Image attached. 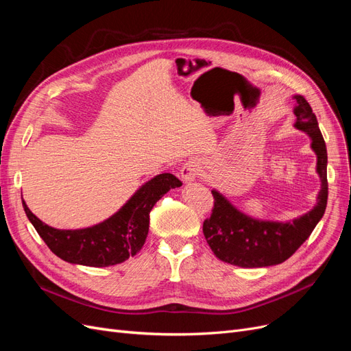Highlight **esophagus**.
Returning <instances> with one entry per match:
<instances>
[{
    "instance_id": "obj_1",
    "label": "esophagus",
    "mask_w": 351,
    "mask_h": 351,
    "mask_svg": "<svg viewBox=\"0 0 351 351\" xmlns=\"http://www.w3.org/2000/svg\"><path fill=\"white\" fill-rule=\"evenodd\" d=\"M199 173H200V167L196 161H189L182 167V169H180V176H182V180L184 183L195 182Z\"/></svg>"
}]
</instances>
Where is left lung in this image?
<instances>
[{
  "label": "left lung",
  "mask_w": 351,
  "mask_h": 351,
  "mask_svg": "<svg viewBox=\"0 0 351 351\" xmlns=\"http://www.w3.org/2000/svg\"><path fill=\"white\" fill-rule=\"evenodd\" d=\"M294 127L311 137V147L316 154V173L321 180V190L316 205L306 214L290 221H267L244 214L231 202L212 190L214 209L204 222V234L222 262L241 268H265L282 263L309 239L313 228L325 214L328 200L326 146L309 102L302 95H294Z\"/></svg>",
  "instance_id": "8db88e82"
}]
</instances>
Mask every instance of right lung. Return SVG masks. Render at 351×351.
Returning a JSON list of instances; mask_svg holds the SVG:
<instances>
[{"instance_id":"right-lung-1","label":"right lung","mask_w":351,"mask_h":351,"mask_svg":"<svg viewBox=\"0 0 351 351\" xmlns=\"http://www.w3.org/2000/svg\"><path fill=\"white\" fill-rule=\"evenodd\" d=\"M182 182L169 174H158L142 184L114 215L97 226L80 230H58L42 222L23 200L32 226L52 253L62 261L83 267H111L134 256L143 247L149 231V214L156 202Z\"/></svg>"}]
</instances>
